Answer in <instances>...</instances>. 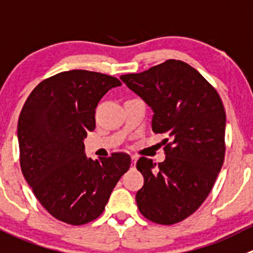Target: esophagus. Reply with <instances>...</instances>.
I'll list each match as a JSON object with an SVG mask.
<instances>
[{"label": "esophagus", "mask_w": 253, "mask_h": 253, "mask_svg": "<svg viewBox=\"0 0 253 253\" xmlns=\"http://www.w3.org/2000/svg\"><path fill=\"white\" fill-rule=\"evenodd\" d=\"M131 159H132V167H134V166H136L137 157H136V156H132V157H131Z\"/></svg>", "instance_id": "1"}]
</instances>
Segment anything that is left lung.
Listing matches in <instances>:
<instances>
[{
	"instance_id": "obj_1",
	"label": "left lung",
	"mask_w": 253,
	"mask_h": 253,
	"mask_svg": "<svg viewBox=\"0 0 253 253\" xmlns=\"http://www.w3.org/2000/svg\"><path fill=\"white\" fill-rule=\"evenodd\" d=\"M121 80L152 109L153 132L168 136L166 161L137 162L144 178L136 194L138 210L156 224L183 221L205 202L224 163L221 99L198 70L175 59Z\"/></svg>"
}]
</instances>
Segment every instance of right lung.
<instances>
[{"instance_id":"1","label":"right lung","mask_w":253,"mask_h":253,"mask_svg":"<svg viewBox=\"0 0 253 253\" xmlns=\"http://www.w3.org/2000/svg\"><path fill=\"white\" fill-rule=\"evenodd\" d=\"M117 78L69 70L39 83L26 100L17 134L23 176L42 207L56 220L84 225L97 219L131 166L117 152L92 161L84 138L95 129V109Z\"/></svg>"}]
</instances>
